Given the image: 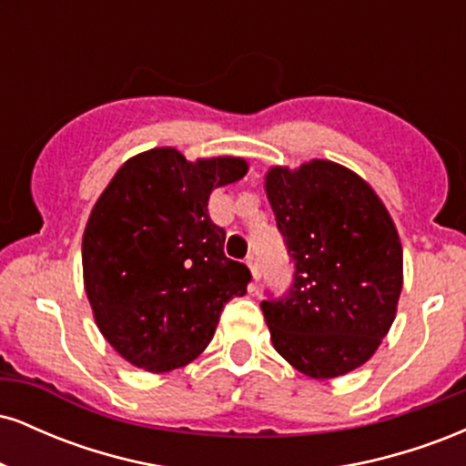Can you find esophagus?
<instances>
[{"label":"esophagus","instance_id":"esophagus-1","mask_svg":"<svg viewBox=\"0 0 466 466\" xmlns=\"http://www.w3.org/2000/svg\"><path fill=\"white\" fill-rule=\"evenodd\" d=\"M245 263H248L249 271H251V276H254V280H258V278H260V263H258V256L249 254L248 258H245Z\"/></svg>","mask_w":466,"mask_h":466}]
</instances>
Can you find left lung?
I'll return each mask as SVG.
<instances>
[{
  "instance_id": "1",
  "label": "left lung",
  "mask_w": 466,
  "mask_h": 466,
  "mask_svg": "<svg viewBox=\"0 0 466 466\" xmlns=\"http://www.w3.org/2000/svg\"><path fill=\"white\" fill-rule=\"evenodd\" d=\"M265 188L293 263L291 287L260 302L274 349L313 379L355 370L397 313V228L370 186L339 164L271 168Z\"/></svg>"
}]
</instances>
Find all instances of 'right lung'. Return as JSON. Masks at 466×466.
<instances>
[{
  "instance_id": "1",
  "label": "right lung",
  "mask_w": 466,
  "mask_h": 466,
  "mask_svg": "<svg viewBox=\"0 0 466 466\" xmlns=\"http://www.w3.org/2000/svg\"><path fill=\"white\" fill-rule=\"evenodd\" d=\"M248 173L240 157L190 164L153 148L122 164L83 237L85 291L96 324L133 366L168 372L210 344L223 307L248 293V265L223 251L210 192Z\"/></svg>"
}]
</instances>
